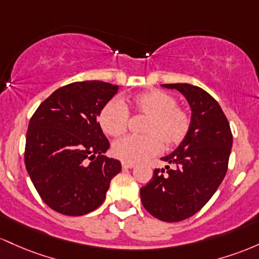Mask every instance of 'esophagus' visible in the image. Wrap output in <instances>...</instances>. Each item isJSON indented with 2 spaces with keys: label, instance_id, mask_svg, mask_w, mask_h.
<instances>
[{
  "label": "esophagus",
  "instance_id": "1",
  "mask_svg": "<svg viewBox=\"0 0 259 259\" xmlns=\"http://www.w3.org/2000/svg\"><path fill=\"white\" fill-rule=\"evenodd\" d=\"M136 165L133 164V162H124V161H122V167L123 168H132V167H135Z\"/></svg>",
  "mask_w": 259,
  "mask_h": 259
}]
</instances>
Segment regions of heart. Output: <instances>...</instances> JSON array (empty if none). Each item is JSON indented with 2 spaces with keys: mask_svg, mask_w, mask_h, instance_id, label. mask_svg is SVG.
<instances>
[{
  "mask_svg": "<svg viewBox=\"0 0 259 259\" xmlns=\"http://www.w3.org/2000/svg\"><path fill=\"white\" fill-rule=\"evenodd\" d=\"M131 105L138 115L147 117L142 127L145 136H128L115 142L112 154L122 161L145 160L160 152L161 143L166 148L176 147L190 131V115L170 93L159 89L142 93L132 99ZM98 121L106 135L118 137L126 132L130 114L118 99H111L101 107Z\"/></svg>",
  "mask_w": 259,
  "mask_h": 259,
  "instance_id": "b5f03b06",
  "label": "heart"
}]
</instances>
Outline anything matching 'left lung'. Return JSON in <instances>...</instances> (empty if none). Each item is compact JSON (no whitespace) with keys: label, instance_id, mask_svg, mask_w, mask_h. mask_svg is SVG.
I'll use <instances>...</instances> for the list:
<instances>
[{"label":"left lung","instance_id":"left-lung-1","mask_svg":"<svg viewBox=\"0 0 259 259\" xmlns=\"http://www.w3.org/2000/svg\"><path fill=\"white\" fill-rule=\"evenodd\" d=\"M176 89L192 111L187 136L161 160L172 168H155L149 184L141 188L143 207L156 219L176 223L194 215L215 193L228 171L232 135L218 101L196 85L161 84Z\"/></svg>","mask_w":259,"mask_h":259}]
</instances>
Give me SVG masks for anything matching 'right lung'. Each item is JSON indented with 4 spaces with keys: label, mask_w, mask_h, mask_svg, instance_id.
<instances>
[{
    "label": "right lung",
    "mask_w": 259,
    "mask_h": 259,
    "mask_svg": "<svg viewBox=\"0 0 259 259\" xmlns=\"http://www.w3.org/2000/svg\"><path fill=\"white\" fill-rule=\"evenodd\" d=\"M117 91L100 80L71 83L44 100L29 121L25 167L41 199L61 214L95 210L121 171L120 161L104 155L110 143L98 122Z\"/></svg>",
    "instance_id": "obj_1"
}]
</instances>
